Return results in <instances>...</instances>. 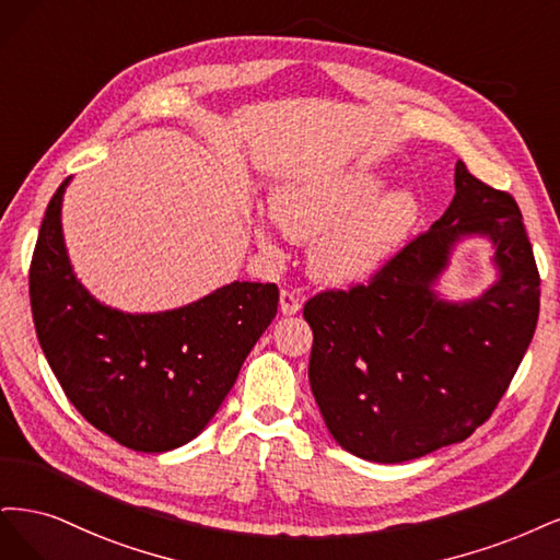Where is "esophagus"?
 <instances>
[{"mask_svg":"<svg viewBox=\"0 0 560 560\" xmlns=\"http://www.w3.org/2000/svg\"><path fill=\"white\" fill-rule=\"evenodd\" d=\"M300 306H302L300 295L295 291H288V288H281V293H279V310H281V314H285V316L298 314Z\"/></svg>","mask_w":560,"mask_h":560,"instance_id":"esophagus-1","label":"esophagus"}]
</instances>
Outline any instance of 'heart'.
Wrapping results in <instances>:
<instances>
[{"instance_id": "b5f03b06", "label": "heart", "mask_w": 560, "mask_h": 560, "mask_svg": "<svg viewBox=\"0 0 560 560\" xmlns=\"http://www.w3.org/2000/svg\"><path fill=\"white\" fill-rule=\"evenodd\" d=\"M384 176L372 170L314 172L288 182L260 221V240L283 232L295 242L320 237L312 269L320 281L355 283L372 277L417 223V197L382 192Z\"/></svg>"}]
</instances>
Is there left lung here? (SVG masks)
I'll use <instances>...</instances> for the list:
<instances>
[{
  "instance_id": "obj_1",
  "label": "left lung",
  "mask_w": 560,
  "mask_h": 560,
  "mask_svg": "<svg viewBox=\"0 0 560 560\" xmlns=\"http://www.w3.org/2000/svg\"><path fill=\"white\" fill-rule=\"evenodd\" d=\"M463 233L497 244L501 279L472 303H442L429 283ZM539 272L514 197L456 162V195L365 283L304 302L310 384L330 435L349 454L402 463L463 442L491 419L528 351Z\"/></svg>"
}]
</instances>
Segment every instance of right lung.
<instances>
[{
  "label": "right lung",
  "mask_w": 560,
  "mask_h": 560,
  "mask_svg": "<svg viewBox=\"0 0 560 560\" xmlns=\"http://www.w3.org/2000/svg\"><path fill=\"white\" fill-rule=\"evenodd\" d=\"M50 197L30 262L34 328L81 417L122 446L162 454L200 435L277 316L275 283L234 281L188 306L122 314L77 281Z\"/></svg>",
  "instance_id": "obj_1"
}]
</instances>
